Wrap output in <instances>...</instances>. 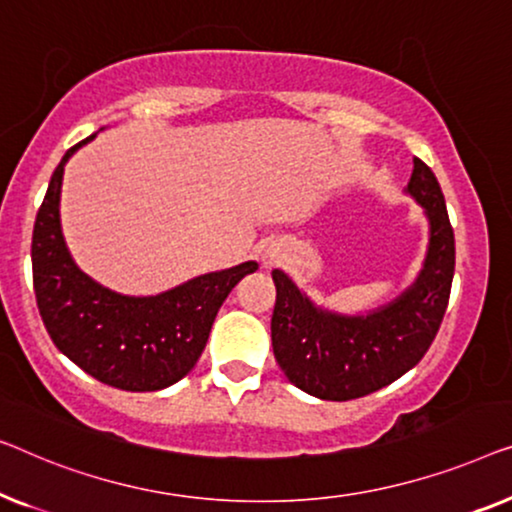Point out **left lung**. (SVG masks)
<instances>
[{
  "mask_svg": "<svg viewBox=\"0 0 512 512\" xmlns=\"http://www.w3.org/2000/svg\"><path fill=\"white\" fill-rule=\"evenodd\" d=\"M408 192L431 222L422 276L394 304L364 318L318 311L283 271H273L271 345L290 383L325 401L366 397L413 369L434 343L455 276V232L434 171L413 160Z\"/></svg>",
  "mask_w": 512,
  "mask_h": 512,
  "instance_id": "1",
  "label": "left lung"
}]
</instances>
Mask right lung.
I'll list each match as a JSON object with an SVG mask.
<instances>
[{
  "instance_id": "obj_1",
  "label": "right lung",
  "mask_w": 512,
  "mask_h": 512,
  "mask_svg": "<svg viewBox=\"0 0 512 512\" xmlns=\"http://www.w3.org/2000/svg\"><path fill=\"white\" fill-rule=\"evenodd\" d=\"M90 139L64 153L39 206L32 234L37 306L57 350L85 373L118 390L155 392L192 371L222 301L257 262L206 273L157 297H122L97 285L78 271L60 229L64 164Z\"/></svg>"
}]
</instances>
